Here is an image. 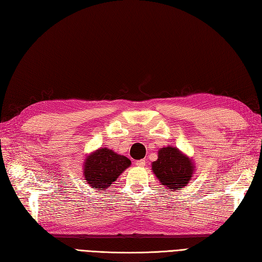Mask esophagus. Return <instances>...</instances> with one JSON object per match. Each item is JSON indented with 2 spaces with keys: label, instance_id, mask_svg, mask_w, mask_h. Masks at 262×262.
<instances>
[{
  "label": "esophagus",
  "instance_id": "34e87169",
  "mask_svg": "<svg viewBox=\"0 0 262 262\" xmlns=\"http://www.w3.org/2000/svg\"><path fill=\"white\" fill-rule=\"evenodd\" d=\"M136 165H137V166H140V168H143V166H145V160L136 161Z\"/></svg>",
  "mask_w": 262,
  "mask_h": 262
}]
</instances>
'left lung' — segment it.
Returning <instances> with one entry per match:
<instances>
[{"label": "left lung", "mask_w": 262, "mask_h": 262, "mask_svg": "<svg viewBox=\"0 0 262 262\" xmlns=\"http://www.w3.org/2000/svg\"><path fill=\"white\" fill-rule=\"evenodd\" d=\"M194 162L176 146L161 147L158 160L152 163L153 173L169 191L186 187L194 174Z\"/></svg>", "instance_id": "1"}]
</instances>
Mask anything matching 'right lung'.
<instances>
[{
    "mask_svg": "<svg viewBox=\"0 0 262 262\" xmlns=\"http://www.w3.org/2000/svg\"><path fill=\"white\" fill-rule=\"evenodd\" d=\"M132 164L130 160L107 147L93 151L83 162V177L88 185L103 191Z\"/></svg>",
    "mask_w": 262,
    "mask_h": 262,
    "instance_id": "1",
    "label": "right lung"
}]
</instances>
